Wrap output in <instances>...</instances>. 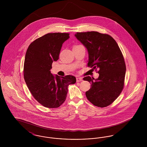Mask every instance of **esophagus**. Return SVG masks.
Instances as JSON below:
<instances>
[{"mask_svg":"<svg viewBox=\"0 0 147 147\" xmlns=\"http://www.w3.org/2000/svg\"><path fill=\"white\" fill-rule=\"evenodd\" d=\"M76 79H77V82H82V81L83 80V79H82V78H81V77H77V78H76Z\"/></svg>","mask_w":147,"mask_h":147,"instance_id":"obj_1","label":"esophagus"}]
</instances>
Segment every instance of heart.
Returning a JSON list of instances; mask_svg holds the SVG:
<instances>
[{
	"instance_id": "heart-1",
	"label": "heart",
	"mask_w": 147,
	"mask_h": 147,
	"mask_svg": "<svg viewBox=\"0 0 147 147\" xmlns=\"http://www.w3.org/2000/svg\"><path fill=\"white\" fill-rule=\"evenodd\" d=\"M75 46H74V47H75Z\"/></svg>"
}]
</instances>
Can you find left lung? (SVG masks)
Wrapping results in <instances>:
<instances>
[{
    "label": "left lung",
    "mask_w": 147,
    "mask_h": 147,
    "mask_svg": "<svg viewBox=\"0 0 147 147\" xmlns=\"http://www.w3.org/2000/svg\"><path fill=\"white\" fill-rule=\"evenodd\" d=\"M75 36L88 52V65L99 69L98 79L83 78L91 83L86 96L93 105L106 107L118 98L123 88L126 71L123 56L110 35L91 31L77 32Z\"/></svg>",
    "instance_id": "1"
}]
</instances>
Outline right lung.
<instances>
[{"instance_id":"1","label":"right lung","mask_w":147,"mask_h":147,"mask_svg":"<svg viewBox=\"0 0 147 147\" xmlns=\"http://www.w3.org/2000/svg\"><path fill=\"white\" fill-rule=\"evenodd\" d=\"M68 33H49L32 42L27 49L24 77L35 99L48 108L58 107L66 99L68 86L76 83L73 76L59 77L51 73L52 64L59 59Z\"/></svg>"}]
</instances>
